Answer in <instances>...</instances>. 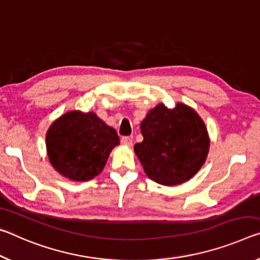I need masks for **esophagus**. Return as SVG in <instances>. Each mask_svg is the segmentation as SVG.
<instances>
[{
  "instance_id": "obj_1",
  "label": "esophagus",
  "mask_w": 260,
  "mask_h": 260,
  "mask_svg": "<svg viewBox=\"0 0 260 260\" xmlns=\"http://www.w3.org/2000/svg\"><path fill=\"white\" fill-rule=\"evenodd\" d=\"M121 143L123 144V145L131 146V145H133V139H131L130 137H127V136H125V137L121 138Z\"/></svg>"
}]
</instances>
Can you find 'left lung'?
<instances>
[{"mask_svg": "<svg viewBox=\"0 0 260 260\" xmlns=\"http://www.w3.org/2000/svg\"><path fill=\"white\" fill-rule=\"evenodd\" d=\"M144 137L135 152L146 175L159 184L177 185L190 180L206 160L210 139L193 109L177 104L152 109L140 124Z\"/></svg>", "mask_w": 260, "mask_h": 260, "instance_id": "8db88e82", "label": "left lung"}]
</instances>
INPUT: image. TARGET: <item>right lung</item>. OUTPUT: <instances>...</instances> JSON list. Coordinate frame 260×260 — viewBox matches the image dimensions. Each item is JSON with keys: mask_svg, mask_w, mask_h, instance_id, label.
Instances as JSON below:
<instances>
[{"mask_svg": "<svg viewBox=\"0 0 260 260\" xmlns=\"http://www.w3.org/2000/svg\"><path fill=\"white\" fill-rule=\"evenodd\" d=\"M120 138L94 113H67L50 125L46 147L53 167L74 181H88L102 172Z\"/></svg>", "mask_w": 260, "mask_h": 260, "instance_id": "1", "label": "right lung"}]
</instances>
